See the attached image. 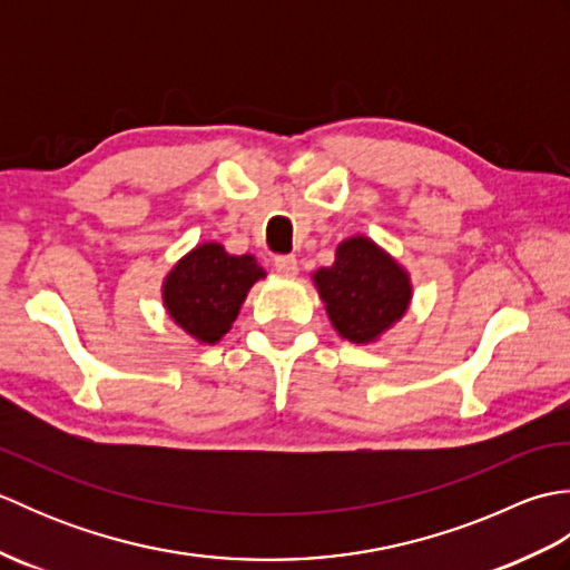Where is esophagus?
Returning a JSON list of instances; mask_svg holds the SVG:
<instances>
[{"instance_id": "obj_1", "label": "esophagus", "mask_w": 570, "mask_h": 570, "mask_svg": "<svg viewBox=\"0 0 570 570\" xmlns=\"http://www.w3.org/2000/svg\"><path fill=\"white\" fill-rule=\"evenodd\" d=\"M274 266L282 276L298 274V262H296V257H292V254H278V257H274Z\"/></svg>"}]
</instances>
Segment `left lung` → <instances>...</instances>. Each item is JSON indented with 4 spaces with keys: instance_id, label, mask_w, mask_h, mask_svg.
<instances>
[{
    "instance_id": "obj_1",
    "label": "left lung",
    "mask_w": 570,
    "mask_h": 570,
    "mask_svg": "<svg viewBox=\"0 0 570 570\" xmlns=\"http://www.w3.org/2000/svg\"><path fill=\"white\" fill-rule=\"evenodd\" d=\"M311 278L337 335L357 345L380 341L414 296L409 272L365 235L343 239L333 266H321Z\"/></svg>"
}]
</instances>
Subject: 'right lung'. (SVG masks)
I'll return each instance as SVG.
<instances>
[{"label": "right lung", "mask_w": 570, "mask_h": 570, "mask_svg": "<svg viewBox=\"0 0 570 570\" xmlns=\"http://www.w3.org/2000/svg\"><path fill=\"white\" fill-rule=\"evenodd\" d=\"M264 276L252 254H229L217 242H203L166 274L161 298L178 328L200 345H215L233 328L249 288Z\"/></svg>", "instance_id": "right-lung-1"}]
</instances>
